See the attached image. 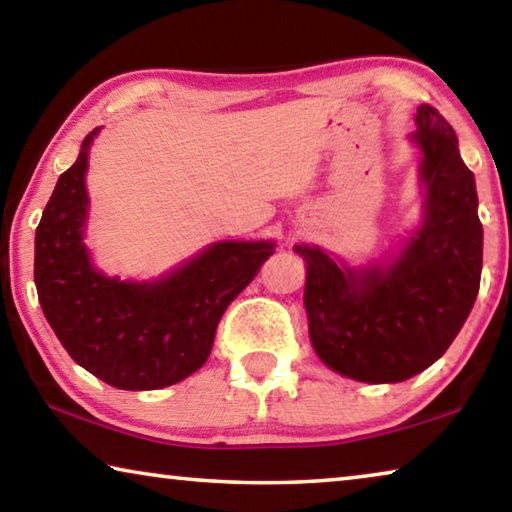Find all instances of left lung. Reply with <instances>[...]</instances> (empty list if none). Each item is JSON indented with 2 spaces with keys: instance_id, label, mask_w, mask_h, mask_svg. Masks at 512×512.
<instances>
[{
  "instance_id": "8db88e82",
  "label": "left lung",
  "mask_w": 512,
  "mask_h": 512,
  "mask_svg": "<svg viewBox=\"0 0 512 512\" xmlns=\"http://www.w3.org/2000/svg\"><path fill=\"white\" fill-rule=\"evenodd\" d=\"M413 142L422 149L424 221L400 257L363 271L336 266L318 248L307 262L305 307L314 350L329 368L368 384H395L443 357L476 300L483 228L474 173L454 128L422 103Z\"/></svg>"
}]
</instances>
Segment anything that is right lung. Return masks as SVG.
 Instances as JSON below:
<instances>
[{"mask_svg":"<svg viewBox=\"0 0 512 512\" xmlns=\"http://www.w3.org/2000/svg\"><path fill=\"white\" fill-rule=\"evenodd\" d=\"M97 128L60 173L36 230L42 311L69 357L121 391L178 384L210 357L225 309L273 255L271 241H223L153 284L119 282L90 264L85 169Z\"/></svg>","mask_w":512,"mask_h":512,"instance_id":"right-lung-1","label":"right lung"}]
</instances>
